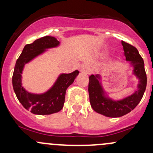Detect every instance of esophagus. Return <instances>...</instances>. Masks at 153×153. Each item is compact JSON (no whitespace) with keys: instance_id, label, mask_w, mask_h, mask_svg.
Returning <instances> with one entry per match:
<instances>
[{"instance_id":"1","label":"esophagus","mask_w":153,"mask_h":153,"mask_svg":"<svg viewBox=\"0 0 153 153\" xmlns=\"http://www.w3.org/2000/svg\"><path fill=\"white\" fill-rule=\"evenodd\" d=\"M81 72L84 74L89 73L90 72V68H89V66L86 65V64H83L81 67Z\"/></svg>"}]
</instances>
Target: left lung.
<instances>
[{"label": "left lung", "mask_w": 153, "mask_h": 153, "mask_svg": "<svg viewBox=\"0 0 153 153\" xmlns=\"http://www.w3.org/2000/svg\"><path fill=\"white\" fill-rule=\"evenodd\" d=\"M126 61L129 67H132V75L138 80L137 89L132 95L119 100L109 96L102 85V78L100 75H91L89 77V101L94 111L109 118H118L130 112L139 104L146 87V75L143 58L138 49L133 46L121 41Z\"/></svg>", "instance_id": "obj_1"}]
</instances>
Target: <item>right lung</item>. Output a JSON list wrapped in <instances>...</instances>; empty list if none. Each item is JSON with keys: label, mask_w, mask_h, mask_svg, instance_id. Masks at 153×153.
<instances>
[{"label": "right lung", "mask_w": 153, "mask_h": 153, "mask_svg": "<svg viewBox=\"0 0 153 153\" xmlns=\"http://www.w3.org/2000/svg\"><path fill=\"white\" fill-rule=\"evenodd\" d=\"M60 42L52 36H45L27 44L17 60L12 75L14 92L23 106L35 115H51L64 107L66 91L79 74L75 70L71 73L60 74L54 84L45 92L33 93L22 86V73L25 64L47 52L48 49L58 47Z\"/></svg>", "instance_id": "obj_1"}]
</instances>
